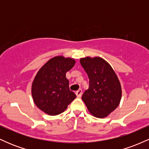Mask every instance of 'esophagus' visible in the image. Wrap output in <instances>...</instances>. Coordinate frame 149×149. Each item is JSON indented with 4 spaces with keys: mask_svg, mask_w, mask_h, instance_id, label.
I'll list each match as a JSON object with an SVG mask.
<instances>
[{
    "mask_svg": "<svg viewBox=\"0 0 149 149\" xmlns=\"http://www.w3.org/2000/svg\"><path fill=\"white\" fill-rule=\"evenodd\" d=\"M82 93H83V91H82V90L81 89H80V90H78V91H77L76 92V96H77V97H81V96H82Z\"/></svg>",
    "mask_w": 149,
    "mask_h": 149,
    "instance_id": "34e87169",
    "label": "esophagus"
}]
</instances>
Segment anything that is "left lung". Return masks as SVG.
Wrapping results in <instances>:
<instances>
[{"label": "left lung", "mask_w": 149, "mask_h": 149, "mask_svg": "<svg viewBox=\"0 0 149 149\" xmlns=\"http://www.w3.org/2000/svg\"><path fill=\"white\" fill-rule=\"evenodd\" d=\"M80 64L88 73L89 88L82 96L90 113L107 117L118 107L121 100L120 81L110 64L100 57H85Z\"/></svg>", "instance_id": "obj_1"}]
</instances>
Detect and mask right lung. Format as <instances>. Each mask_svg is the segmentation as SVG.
<instances>
[{"mask_svg": "<svg viewBox=\"0 0 149 149\" xmlns=\"http://www.w3.org/2000/svg\"><path fill=\"white\" fill-rule=\"evenodd\" d=\"M75 60L57 56L52 58L38 71L32 83L31 94L38 108L50 116L64 112L76 97L69 90L66 73Z\"/></svg>", "mask_w": 149, "mask_h": 149, "instance_id": "right-lung-1", "label": "right lung"}]
</instances>
